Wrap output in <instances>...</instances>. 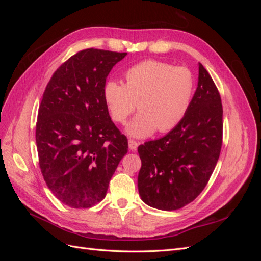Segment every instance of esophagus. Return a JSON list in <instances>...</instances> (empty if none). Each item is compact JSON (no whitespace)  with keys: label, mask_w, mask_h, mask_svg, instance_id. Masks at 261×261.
I'll use <instances>...</instances> for the list:
<instances>
[{"label":"esophagus","mask_w":261,"mask_h":261,"mask_svg":"<svg viewBox=\"0 0 261 261\" xmlns=\"http://www.w3.org/2000/svg\"><path fill=\"white\" fill-rule=\"evenodd\" d=\"M128 147L130 150H136L138 147V143L134 139H128Z\"/></svg>","instance_id":"34e87169"}]
</instances>
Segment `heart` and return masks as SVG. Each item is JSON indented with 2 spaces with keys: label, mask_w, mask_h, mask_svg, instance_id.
Masks as SVG:
<instances>
[{
  "label": "heart",
  "mask_w": 261,
  "mask_h": 261,
  "mask_svg": "<svg viewBox=\"0 0 261 261\" xmlns=\"http://www.w3.org/2000/svg\"><path fill=\"white\" fill-rule=\"evenodd\" d=\"M194 76L183 66L148 60L124 73V84L108 81L102 90L112 120L124 123L138 103L140 112L126 132L134 137H147L156 129L167 133L183 121L194 94Z\"/></svg>",
  "instance_id": "1"
}]
</instances>
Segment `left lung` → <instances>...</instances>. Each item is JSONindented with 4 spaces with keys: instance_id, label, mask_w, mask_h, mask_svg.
<instances>
[{
    "instance_id": "1",
    "label": "left lung",
    "mask_w": 261,
    "mask_h": 261,
    "mask_svg": "<svg viewBox=\"0 0 261 261\" xmlns=\"http://www.w3.org/2000/svg\"><path fill=\"white\" fill-rule=\"evenodd\" d=\"M222 116L217 86L199 63L198 86L183 121L164 137L138 147V192L145 203L172 211L198 197L219 160Z\"/></svg>"
}]
</instances>
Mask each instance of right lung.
I'll return each mask as SVG.
<instances>
[{"label": "right lung", "mask_w": 261, "mask_h": 261, "mask_svg": "<svg viewBox=\"0 0 261 261\" xmlns=\"http://www.w3.org/2000/svg\"><path fill=\"white\" fill-rule=\"evenodd\" d=\"M126 55L80 51L55 70L43 92L36 125L39 165L52 194L70 208H90L103 199L127 153V138L111 121L102 96L109 73Z\"/></svg>", "instance_id": "obj_1"}]
</instances>
